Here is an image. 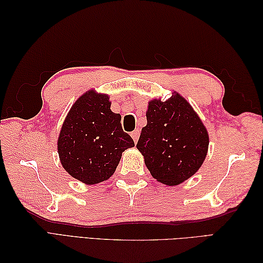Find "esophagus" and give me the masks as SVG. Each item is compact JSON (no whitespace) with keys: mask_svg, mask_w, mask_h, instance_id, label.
Here are the masks:
<instances>
[{"mask_svg":"<svg viewBox=\"0 0 263 263\" xmlns=\"http://www.w3.org/2000/svg\"><path fill=\"white\" fill-rule=\"evenodd\" d=\"M131 137L133 139V141L137 142L139 137H140V130H135L133 132H131Z\"/></svg>","mask_w":263,"mask_h":263,"instance_id":"esophagus-1","label":"esophagus"}]
</instances>
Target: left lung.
Returning <instances> with one entry per match:
<instances>
[{
    "mask_svg": "<svg viewBox=\"0 0 263 263\" xmlns=\"http://www.w3.org/2000/svg\"><path fill=\"white\" fill-rule=\"evenodd\" d=\"M146 116L137 148L150 174L166 185L194 175L206 156L209 137L191 105L174 92L166 102H150Z\"/></svg>",
    "mask_w": 263,
    "mask_h": 263,
    "instance_id": "1",
    "label": "left lung"
}]
</instances>
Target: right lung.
<instances>
[{
	"instance_id": "right-lung-1",
	"label": "right lung",
	"mask_w": 263,
	"mask_h": 263,
	"mask_svg": "<svg viewBox=\"0 0 263 263\" xmlns=\"http://www.w3.org/2000/svg\"><path fill=\"white\" fill-rule=\"evenodd\" d=\"M106 95L88 91L72 106L63 123L58 150L64 170L86 184H97L114 174L122 153L135 147L123 131L121 115L110 110Z\"/></svg>"
}]
</instances>
